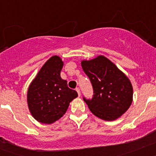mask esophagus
I'll return each instance as SVG.
<instances>
[{
    "label": "esophagus",
    "mask_w": 156,
    "mask_h": 156,
    "mask_svg": "<svg viewBox=\"0 0 156 156\" xmlns=\"http://www.w3.org/2000/svg\"><path fill=\"white\" fill-rule=\"evenodd\" d=\"M76 90L77 93H78V95H79V96H80V88L76 87Z\"/></svg>",
    "instance_id": "obj_1"
}]
</instances>
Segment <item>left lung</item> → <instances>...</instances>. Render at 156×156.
Returning a JSON list of instances; mask_svg holds the SVG:
<instances>
[{"mask_svg": "<svg viewBox=\"0 0 156 156\" xmlns=\"http://www.w3.org/2000/svg\"><path fill=\"white\" fill-rule=\"evenodd\" d=\"M81 66L93 87V98L83 97L92 113L106 121L124 114L133 101V87L128 77L103 55L83 60Z\"/></svg>", "mask_w": 156, "mask_h": 156, "instance_id": "8db88e82", "label": "left lung"}]
</instances>
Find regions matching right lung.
Returning <instances> with one entry per match:
<instances>
[{
	"label": "right lung",
	"instance_id": "add662e5",
	"mask_svg": "<svg viewBox=\"0 0 156 156\" xmlns=\"http://www.w3.org/2000/svg\"><path fill=\"white\" fill-rule=\"evenodd\" d=\"M63 62L52 56L42 66L32 81L27 91V103L30 113L41 123L51 124L66 112L69 103L78 96L69 88L67 81L61 78Z\"/></svg>",
	"mask_w": 156,
	"mask_h": 156
}]
</instances>
